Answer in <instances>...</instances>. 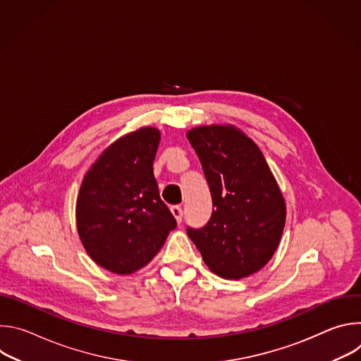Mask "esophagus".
<instances>
[{"label":"esophagus","instance_id":"34e87169","mask_svg":"<svg viewBox=\"0 0 361 361\" xmlns=\"http://www.w3.org/2000/svg\"><path fill=\"white\" fill-rule=\"evenodd\" d=\"M171 213H173V216L176 217L177 223L180 224V223L183 221V209L180 207V205H173V207H171Z\"/></svg>","mask_w":361,"mask_h":361}]
</instances>
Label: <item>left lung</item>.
I'll list each match as a JSON object with an SVG mask.
<instances>
[{
	"label": "left lung",
	"instance_id": "obj_1",
	"mask_svg": "<svg viewBox=\"0 0 361 361\" xmlns=\"http://www.w3.org/2000/svg\"><path fill=\"white\" fill-rule=\"evenodd\" d=\"M209 183L213 213L187 234L209 269L240 280L273 257L286 224V202L260 148L233 126H204L187 133Z\"/></svg>",
	"mask_w": 361,
	"mask_h": 361
}]
</instances>
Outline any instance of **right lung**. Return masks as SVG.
<instances>
[{
	"instance_id": "1",
	"label": "right lung",
	"mask_w": 361,
	"mask_h": 361,
	"mask_svg": "<svg viewBox=\"0 0 361 361\" xmlns=\"http://www.w3.org/2000/svg\"><path fill=\"white\" fill-rule=\"evenodd\" d=\"M160 138L152 127L118 138L81 183L78 235L91 259L111 273L124 276L147 266L177 226L152 171Z\"/></svg>"
}]
</instances>
